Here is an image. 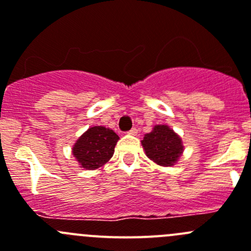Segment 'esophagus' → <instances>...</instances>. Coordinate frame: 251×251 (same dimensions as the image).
Masks as SVG:
<instances>
[{
  "label": "esophagus",
  "instance_id": "esophagus-1",
  "mask_svg": "<svg viewBox=\"0 0 251 251\" xmlns=\"http://www.w3.org/2000/svg\"><path fill=\"white\" fill-rule=\"evenodd\" d=\"M128 134H129V135H136V134H138V129H136V128H131L130 130L128 131Z\"/></svg>",
  "mask_w": 251,
  "mask_h": 251
}]
</instances>
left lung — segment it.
Instances as JSON below:
<instances>
[{
    "instance_id": "8db88e82",
    "label": "left lung",
    "mask_w": 251,
    "mask_h": 251,
    "mask_svg": "<svg viewBox=\"0 0 251 251\" xmlns=\"http://www.w3.org/2000/svg\"><path fill=\"white\" fill-rule=\"evenodd\" d=\"M141 145L150 160L165 167L175 165L184 150L179 135L165 125L153 126L150 133L145 134Z\"/></svg>"
}]
</instances>
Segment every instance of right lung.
<instances>
[{
    "label": "right lung",
    "instance_id": "right-lung-1",
    "mask_svg": "<svg viewBox=\"0 0 251 251\" xmlns=\"http://www.w3.org/2000/svg\"><path fill=\"white\" fill-rule=\"evenodd\" d=\"M118 139L112 129L91 126L75 141L72 152L84 170H96L110 161Z\"/></svg>",
    "mask_w": 251,
    "mask_h": 251
}]
</instances>
